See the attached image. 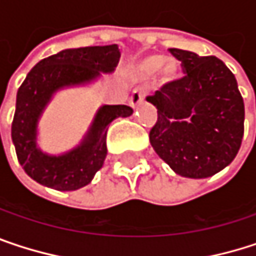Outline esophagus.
<instances>
[{
    "mask_svg": "<svg viewBox=\"0 0 256 256\" xmlns=\"http://www.w3.org/2000/svg\"><path fill=\"white\" fill-rule=\"evenodd\" d=\"M144 99H145V93H144L142 88L133 90V93L130 96V106L132 108H138L140 104H144Z\"/></svg>",
    "mask_w": 256,
    "mask_h": 256,
    "instance_id": "34e87169",
    "label": "esophagus"
}]
</instances>
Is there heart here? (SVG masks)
<instances>
[{
    "mask_svg": "<svg viewBox=\"0 0 256 256\" xmlns=\"http://www.w3.org/2000/svg\"><path fill=\"white\" fill-rule=\"evenodd\" d=\"M138 70L145 77H151L160 71L162 77L169 81L178 76L179 65L175 59H166L163 54H150L138 62Z\"/></svg>",
    "mask_w": 256,
    "mask_h": 256,
    "instance_id": "heart-1",
    "label": "heart"
}]
</instances>
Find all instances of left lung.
I'll list each match as a JSON object with an SVG mask.
<instances>
[{"instance_id":"obj_1","label":"left lung","mask_w":256,"mask_h":256,"mask_svg":"<svg viewBox=\"0 0 256 256\" xmlns=\"http://www.w3.org/2000/svg\"><path fill=\"white\" fill-rule=\"evenodd\" d=\"M184 77L146 100L157 108L150 142L162 160L185 178H209L237 156L244 132V104L234 74L215 56L169 48Z\"/></svg>"}]
</instances>
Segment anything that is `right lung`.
<instances>
[{
  "instance_id": "add662e5",
  "label": "right lung",
  "mask_w": 256,
  "mask_h": 256,
  "mask_svg": "<svg viewBox=\"0 0 256 256\" xmlns=\"http://www.w3.org/2000/svg\"><path fill=\"white\" fill-rule=\"evenodd\" d=\"M120 60L117 44L66 48L40 60L18 90L12 139L26 174L41 185L74 191L92 182L106 157V132L112 120L132 116L128 105H104L74 150L50 156L36 146L38 120L52 96L70 86H81L110 74Z\"/></svg>"
}]
</instances>
